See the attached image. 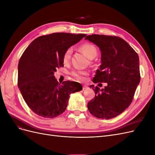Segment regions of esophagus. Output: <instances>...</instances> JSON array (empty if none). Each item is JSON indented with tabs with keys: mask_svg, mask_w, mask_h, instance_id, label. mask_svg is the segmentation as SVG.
<instances>
[{
	"mask_svg": "<svg viewBox=\"0 0 155 155\" xmlns=\"http://www.w3.org/2000/svg\"><path fill=\"white\" fill-rule=\"evenodd\" d=\"M88 88V86L86 85H83V90H85V89H87Z\"/></svg>",
	"mask_w": 155,
	"mask_h": 155,
	"instance_id": "34e87169",
	"label": "esophagus"
}]
</instances>
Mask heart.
<instances>
[{"instance_id":"heart-1","label":"heart","mask_w":155,"mask_h":155,"mask_svg":"<svg viewBox=\"0 0 155 155\" xmlns=\"http://www.w3.org/2000/svg\"><path fill=\"white\" fill-rule=\"evenodd\" d=\"M81 50L85 53L87 57L90 59H93L95 58L97 51L96 46L91 43H85L81 46ZM72 54V48H68L64 52L63 56V61L64 64H67L70 61ZM72 76L79 81H83L85 79V76L87 75V72L83 70H73L71 72Z\"/></svg>"}]
</instances>
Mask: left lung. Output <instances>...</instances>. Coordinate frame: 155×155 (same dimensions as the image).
I'll return each instance as SVG.
<instances>
[{"label": "left lung", "instance_id": "obj_1", "mask_svg": "<svg viewBox=\"0 0 155 155\" xmlns=\"http://www.w3.org/2000/svg\"><path fill=\"white\" fill-rule=\"evenodd\" d=\"M85 39L101 53V64L92 81L107 83L102 89L91 85L96 95L88 103V109L97 118L110 119L122 113L133 101L140 81L138 55L119 37L94 34Z\"/></svg>", "mask_w": 155, "mask_h": 155}]
</instances>
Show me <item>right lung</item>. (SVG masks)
I'll use <instances>...</instances> for the list:
<instances>
[{
	"label": "right lung",
	"mask_w": 155,
	"mask_h": 155,
	"mask_svg": "<svg viewBox=\"0 0 155 155\" xmlns=\"http://www.w3.org/2000/svg\"><path fill=\"white\" fill-rule=\"evenodd\" d=\"M86 34L54 33L33 41L23 52L18 64V87L23 99L36 114L52 118L61 114L70 94L80 91L75 81L59 83L54 76L63 67L64 52Z\"/></svg>",
	"instance_id": "right-lung-1"
}]
</instances>
